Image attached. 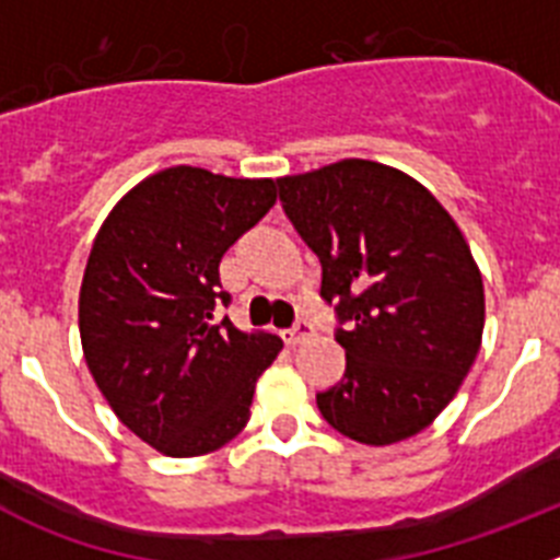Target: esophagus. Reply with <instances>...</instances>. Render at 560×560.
<instances>
[{
	"instance_id": "obj_1",
	"label": "esophagus",
	"mask_w": 560,
	"mask_h": 560,
	"mask_svg": "<svg viewBox=\"0 0 560 560\" xmlns=\"http://www.w3.org/2000/svg\"><path fill=\"white\" fill-rule=\"evenodd\" d=\"M311 334H314V328H311V323H305V319H296L294 328L285 330V341H289L291 348H296V345H303V341L311 339Z\"/></svg>"
}]
</instances>
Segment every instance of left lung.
Returning a JSON list of instances; mask_svg holds the SVG:
<instances>
[{
    "label": "left lung",
    "instance_id": "8db88e82",
    "mask_svg": "<svg viewBox=\"0 0 560 560\" xmlns=\"http://www.w3.org/2000/svg\"><path fill=\"white\" fill-rule=\"evenodd\" d=\"M348 330L345 378L316 395L336 432L393 446L438 418L482 345L485 289L457 221L398 167L341 160L277 179Z\"/></svg>",
    "mask_w": 560,
    "mask_h": 560
}]
</instances>
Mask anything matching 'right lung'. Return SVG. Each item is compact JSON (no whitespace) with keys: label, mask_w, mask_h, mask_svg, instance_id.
Listing matches in <instances>:
<instances>
[{"label":"right lung","mask_w":560,"mask_h":560,"mask_svg":"<svg viewBox=\"0 0 560 560\" xmlns=\"http://www.w3.org/2000/svg\"><path fill=\"white\" fill-rule=\"evenodd\" d=\"M275 201V179L176 165L133 185L97 230L78 296L83 359L120 423L160 454L230 443L283 350L280 336L215 323L230 303L221 257Z\"/></svg>","instance_id":"1"}]
</instances>
